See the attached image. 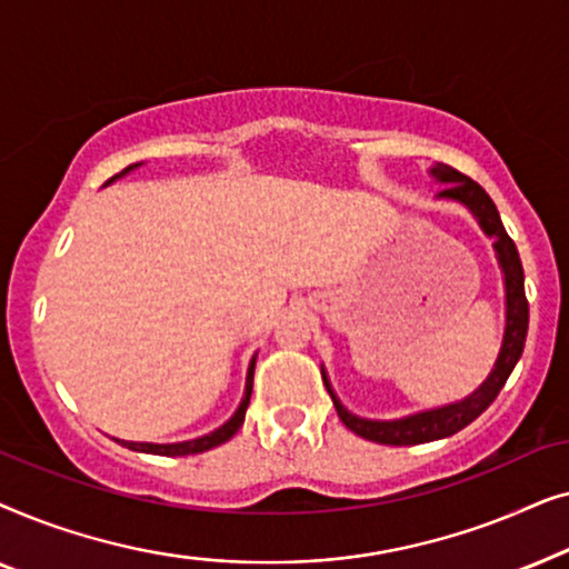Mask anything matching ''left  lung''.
Returning a JSON list of instances; mask_svg holds the SVG:
<instances>
[{
  "label": "left lung",
  "mask_w": 569,
  "mask_h": 569,
  "mask_svg": "<svg viewBox=\"0 0 569 569\" xmlns=\"http://www.w3.org/2000/svg\"><path fill=\"white\" fill-rule=\"evenodd\" d=\"M435 181L446 183V189L438 193V199L458 201L469 212L477 217L479 228L485 230L487 238L495 240V253L500 261L502 277H505V333H502V347L497 355L495 368L489 372L485 383L477 391L466 396V399L456 403H446V407L417 411V415L401 417V419H362L345 409V403L337 399L333 388L323 372V386L331 393L333 407L341 422L347 425V430L360 435L365 440L380 442V446H417V442H432L442 440L463 430L466 425H471L489 403L497 399V393L502 391L505 380L510 378L512 368H516L520 355L526 347V333H528V300H526V284H523V263H520L518 248L512 243V238L505 232V224L497 212L495 201L489 199V193L481 189L477 181H471L469 176L458 173L456 168L435 162L430 168Z\"/></svg>",
  "instance_id": "left-lung-1"
}]
</instances>
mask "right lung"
<instances>
[{"mask_svg":"<svg viewBox=\"0 0 569 569\" xmlns=\"http://www.w3.org/2000/svg\"><path fill=\"white\" fill-rule=\"evenodd\" d=\"M139 166H142V162H134V166L123 168L121 173H116L108 183H113L116 178L127 176L129 170H134ZM253 368H256V357L251 360V365H248L243 401H240V407L236 409V415H232L222 427H217L214 432L201 435V438H197V440H183V442H129V440H119V442H121L123 448L137 450V453H154V456H191V453H204V450H209V448L222 446V442H228L232 435L240 430V425H243L248 401H251V391H253Z\"/></svg>","mask_w":569,"mask_h":569,"instance_id":"add662e5","label":"right lung"}]
</instances>
